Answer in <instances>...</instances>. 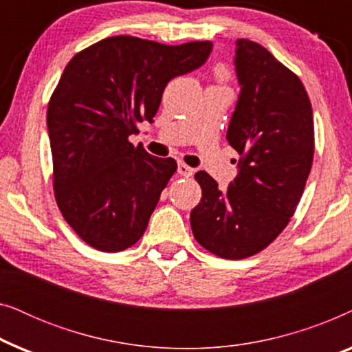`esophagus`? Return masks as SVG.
I'll return each mask as SVG.
<instances>
[{
    "label": "esophagus",
    "mask_w": 352,
    "mask_h": 352,
    "mask_svg": "<svg viewBox=\"0 0 352 352\" xmlns=\"http://www.w3.org/2000/svg\"><path fill=\"white\" fill-rule=\"evenodd\" d=\"M177 173L184 177H190L192 175H194V168L187 166L186 163H177Z\"/></svg>",
    "instance_id": "obj_1"
}]
</instances>
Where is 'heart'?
<instances>
[{
	"instance_id": "b5f03b06",
	"label": "heart",
	"mask_w": 352,
	"mask_h": 352,
	"mask_svg": "<svg viewBox=\"0 0 352 352\" xmlns=\"http://www.w3.org/2000/svg\"><path fill=\"white\" fill-rule=\"evenodd\" d=\"M228 76H229V72L224 69V67H221V69L218 70V78L219 80H228Z\"/></svg>"
}]
</instances>
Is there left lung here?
Returning a JSON list of instances; mask_svg holds the SVG:
<instances>
[{
    "label": "left lung",
    "instance_id": "obj_1",
    "mask_svg": "<svg viewBox=\"0 0 352 352\" xmlns=\"http://www.w3.org/2000/svg\"><path fill=\"white\" fill-rule=\"evenodd\" d=\"M240 85L228 141L240 155L226 190L195 173L200 204L190 211L197 242L216 256H253L277 239L295 213L314 157V120L301 80L266 47L237 40Z\"/></svg>",
    "mask_w": 352,
    "mask_h": 352
}]
</instances>
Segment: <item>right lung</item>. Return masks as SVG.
Here are the masks:
<instances>
[{
  "mask_svg": "<svg viewBox=\"0 0 352 352\" xmlns=\"http://www.w3.org/2000/svg\"><path fill=\"white\" fill-rule=\"evenodd\" d=\"M211 41L179 46L110 36L72 57L47 105L54 195L81 240L122 252L146 232L175 158H158L128 138L153 122L168 81L199 69Z\"/></svg>",
  "mask_w": 352,
  "mask_h": 352,
  "instance_id": "right-lung-1",
  "label": "right lung"
}]
</instances>
